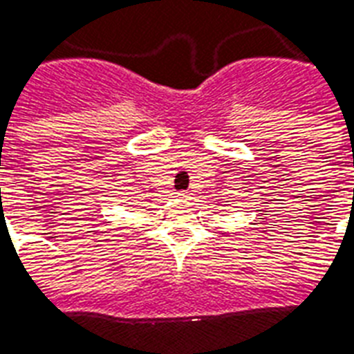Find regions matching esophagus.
I'll return each instance as SVG.
<instances>
[{
    "label": "esophagus",
    "instance_id": "1",
    "mask_svg": "<svg viewBox=\"0 0 354 354\" xmlns=\"http://www.w3.org/2000/svg\"><path fill=\"white\" fill-rule=\"evenodd\" d=\"M176 196H178V198H182V201H187V198H189V191H178Z\"/></svg>",
    "mask_w": 354,
    "mask_h": 354
}]
</instances>
